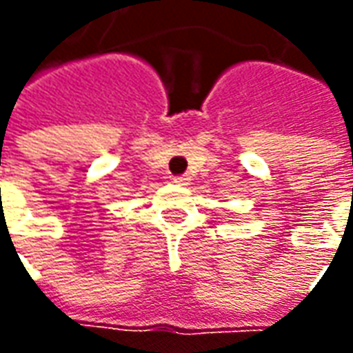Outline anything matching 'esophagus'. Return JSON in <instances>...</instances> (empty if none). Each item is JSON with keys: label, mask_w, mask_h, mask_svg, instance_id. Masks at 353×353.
<instances>
[{"label": "esophagus", "mask_w": 353, "mask_h": 353, "mask_svg": "<svg viewBox=\"0 0 353 353\" xmlns=\"http://www.w3.org/2000/svg\"><path fill=\"white\" fill-rule=\"evenodd\" d=\"M189 181H191V177L187 176V174H183V176L174 177V183H177V185H189Z\"/></svg>", "instance_id": "1"}]
</instances>
